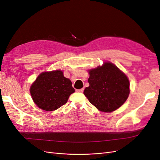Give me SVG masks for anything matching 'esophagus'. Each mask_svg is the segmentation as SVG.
Returning <instances> with one entry per match:
<instances>
[{
	"instance_id": "1",
	"label": "esophagus",
	"mask_w": 160,
	"mask_h": 160,
	"mask_svg": "<svg viewBox=\"0 0 160 160\" xmlns=\"http://www.w3.org/2000/svg\"><path fill=\"white\" fill-rule=\"evenodd\" d=\"M84 89L82 88V89H76L77 92H79V93H82V92H83Z\"/></svg>"
}]
</instances>
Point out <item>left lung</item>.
<instances>
[{
    "label": "left lung",
    "mask_w": 160,
    "mask_h": 160,
    "mask_svg": "<svg viewBox=\"0 0 160 160\" xmlns=\"http://www.w3.org/2000/svg\"><path fill=\"white\" fill-rule=\"evenodd\" d=\"M89 86L84 95L99 111L111 112L121 107L129 94L127 76L111 62L89 71Z\"/></svg>",
    "instance_id": "1"
}]
</instances>
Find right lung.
Returning a JSON list of instances; mask_svg holds the SVG:
<instances>
[{
    "mask_svg": "<svg viewBox=\"0 0 160 160\" xmlns=\"http://www.w3.org/2000/svg\"><path fill=\"white\" fill-rule=\"evenodd\" d=\"M34 102L45 111H54L65 105L75 92L71 81L61 71L43 72L30 89Z\"/></svg>",
    "mask_w": 160,
    "mask_h": 160,
    "instance_id": "1",
    "label": "right lung"
}]
</instances>
